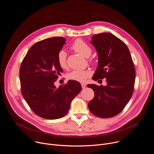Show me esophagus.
<instances>
[{"instance_id":"34e87169","label":"esophagus","mask_w":154,"mask_h":154,"mask_svg":"<svg viewBox=\"0 0 154 154\" xmlns=\"http://www.w3.org/2000/svg\"><path fill=\"white\" fill-rule=\"evenodd\" d=\"M81 86H82V89H85L86 87V85L85 83H81Z\"/></svg>"}]
</instances>
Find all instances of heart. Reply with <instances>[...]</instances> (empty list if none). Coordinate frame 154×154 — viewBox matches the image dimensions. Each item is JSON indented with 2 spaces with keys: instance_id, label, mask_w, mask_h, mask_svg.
Wrapping results in <instances>:
<instances>
[{
  "instance_id": "1",
  "label": "heart",
  "mask_w": 154,
  "mask_h": 154,
  "mask_svg": "<svg viewBox=\"0 0 154 154\" xmlns=\"http://www.w3.org/2000/svg\"><path fill=\"white\" fill-rule=\"evenodd\" d=\"M72 49L78 54L85 57H89L92 52L91 47L85 41L81 39L76 40L72 45ZM58 65L63 69L67 68L66 53L64 50L58 52L57 57ZM91 75V73L88 70H74L68 75V78L79 82H84Z\"/></svg>"
}]
</instances>
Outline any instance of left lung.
<instances>
[{
    "label": "left lung",
    "mask_w": 154,
    "mask_h": 154,
    "mask_svg": "<svg viewBox=\"0 0 154 154\" xmlns=\"http://www.w3.org/2000/svg\"><path fill=\"white\" fill-rule=\"evenodd\" d=\"M91 43L99 59L92 79L106 78L107 85H87L95 94L88 107L95 116L111 118L124 109L133 95L136 78L134 63L127 45L111 33L94 34Z\"/></svg>",
    "instance_id": "8db88e82"
}]
</instances>
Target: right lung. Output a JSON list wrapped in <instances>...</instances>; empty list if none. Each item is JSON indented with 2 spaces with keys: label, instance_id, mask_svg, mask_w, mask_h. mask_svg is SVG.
I'll use <instances>...</instances> for the list:
<instances>
[{
  "label": "right lung",
  "instance_id": "1",
  "mask_svg": "<svg viewBox=\"0 0 154 154\" xmlns=\"http://www.w3.org/2000/svg\"><path fill=\"white\" fill-rule=\"evenodd\" d=\"M65 41L54 37L35 43L20 66L23 97L32 112L45 119H58L66 115L71 102L82 89L79 82L73 80L58 88L54 85L63 72L57 57Z\"/></svg>",
  "mask_w": 154,
  "mask_h": 154
}]
</instances>
